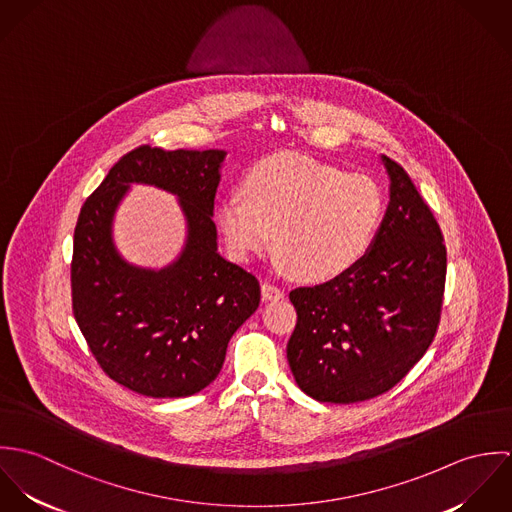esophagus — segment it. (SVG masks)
Listing matches in <instances>:
<instances>
[{
	"label": "esophagus",
	"mask_w": 512,
	"mask_h": 512,
	"mask_svg": "<svg viewBox=\"0 0 512 512\" xmlns=\"http://www.w3.org/2000/svg\"><path fill=\"white\" fill-rule=\"evenodd\" d=\"M286 293L282 288H278L276 284H270V282H264L262 284V297L264 299H268V301H272V299H282Z\"/></svg>",
	"instance_id": "34e87169"
}]
</instances>
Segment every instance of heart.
Returning a JSON list of instances; mask_svg holds the SVG:
<instances>
[{
    "mask_svg": "<svg viewBox=\"0 0 512 512\" xmlns=\"http://www.w3.org/2000/svg\"><path fill=\"white\" fill-rule=\"evenodd\" d=\"M240 191L217 211L230 254L250 262L274 248L278 232V266L313 284L341 278L365 260L386 207L374 179L299 153L260 159Z\"/></svg>",
    "mask_w": 512,
    "mask_h": 512,
    "instance_id": "heart-1",
    "label": "heart"
}]
</instances>
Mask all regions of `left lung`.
Masks as SVG:
<instances>
[{
	"label": "left lung",
	"mask_w": 512,
	"mask_h": 512,
	"mask_svg": "<svg viewBox=\"0 0 512 512\" xmlns=\"http://www.w3.org/2000/svg\"><path fill=\"white\" fill-rule=\"evenodd\" d=\"M390 203L365 260L341 278L290 292L288 363L297 386L331 404L396 386L438 331L447 252L438 220L402 165L382 155Z\"/></svg>",
	"instance_id": "left-lung-1"
}]
</instances>
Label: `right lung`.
Wrapping results in <instances>:
<instances>
[{
  "instance_id": "right-lung-1",
  "label": "right lung",
  "mask_w": 512,
  "mask_h": 512,
  "mask_svg": "<svg viewBox=\"0 0 512 512\" xmlns=\"http://www.w3.org/2000/svg\"><path fill=\"white\" fill-rule=\"evenodd\" d=\"M224 155L136 147L110 169L76 220L74 319L100 368L149 398H181L209 386L230 337L260 305L256 276L217 252L213 209ZM132 182L180 197L188 240L167 269L132 267L111 242L113 213Z\"/></svg>"
}]
</instances>
